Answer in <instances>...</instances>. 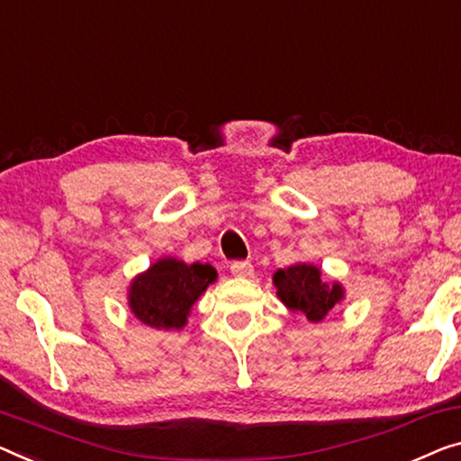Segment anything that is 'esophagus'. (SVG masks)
Instances as JSON below:
<instances>
[{
    "label": "esophagus",
    "mask_w": 461,
    "mask_h": 461,
    "mask_svg": "<svg viewBox=\"0 0 461 461\" xmlns=\"http://www.w3.org/2000/svg\"><path fill=\"white\" fill-rule=\"evenodd\" d=\"M230 269L233 275H236V277H250L252 263H249V260H233V263L230 265Z\"/></svg>",
    "instance_id": "obj_1"
}]
</instances>
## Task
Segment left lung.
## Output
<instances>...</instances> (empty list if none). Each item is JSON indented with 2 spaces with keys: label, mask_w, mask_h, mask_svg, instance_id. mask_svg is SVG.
<instances>
[{
  "label": "left lung",
  "mask_w": 461,
  "mask_h": 461,
  "mask_svg": "<svg viewBox=\"0 0 461 461\" xmlns=\"http://www.w3.org/2000/svg\"><path fill=\"white\" fill-rule=\"evenodd\" d=\"M277 296L292 311L306 314L308 321H321L343 298L338 284L329 285L312 265H294L273 275Z\"/></svg>",
  "instance_id": "8db88e82"
}]
</instances>
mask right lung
Returning a JSON list of instances; mask_svg holds the SVG:
<instances>
[{
    "mask_svg": "<svg viewBox=\"0 0 461 461\" xmlns=\"http://www.w3.org/2000/svg\"><path fill=\"white\" fill-rule=\"evenodd\" d=\"M217 277L211 265H186L176 258H161L134 279L130 287V308L144 325L155 329H180L190 306Z\"/></svg>",
    "mask_w": 461,
    "mask_h": 461,
    "instance_id": "add662e5",
    "label": "right lung"
}]
</instances>
